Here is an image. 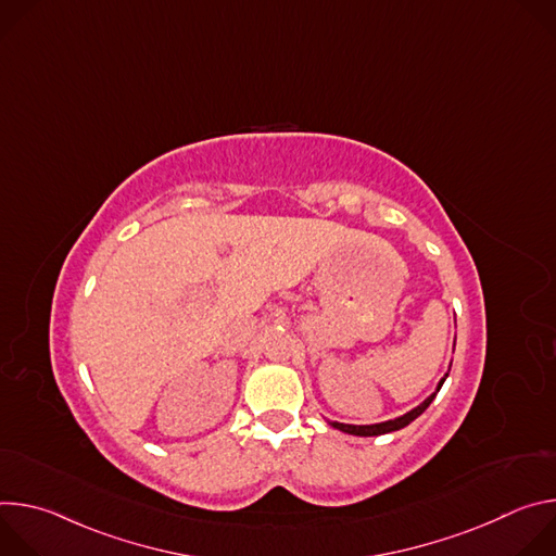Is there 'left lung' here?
Returning a JSON list of instances; mask_svg holds the SVG:
<instances>
[{
  "label": "left lung",
  "mask_w": 556,
  "mask_h": 556,
  "mask_svg": "<svg viewBox=\"0 0 556 556\" xmlns=\"http://www.w3.org/2000/svg\"><path fill=\"white\" fill-rule=\"evenodd\" d=\"M455 345V343H453ZM448 371H451V365H448ZM448 371L440 378V382L435 384V391L431 395H427V399L414 407L412 412L399 416V418H391V420H384V422H376V425H345V422H337V420H326L330 427L343 431V433H350V435H361V438H369V435H382V433H391V431H399V429H405L407 425H412L420 414H425V409L433 403V399L438 395V391L442 389Z\"/></svg>",
  "instance_id": "8db88e82"
}]
</instances>
